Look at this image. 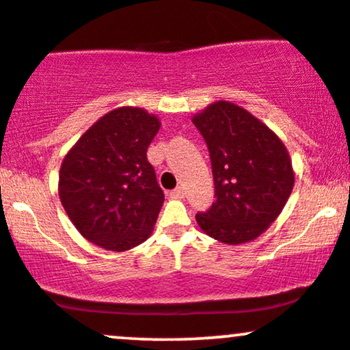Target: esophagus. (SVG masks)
<instances>
[{
    "mask_svg": "<svg viewBox=\"0 0 350 350\" xmlns=\"http://www.w3.org/2000/svg\"><path fill=\"white\" fill-rule=\"evenodd\" d=\"M170 195L175 198H183L185 197V189H183V187H176L175 190L170 191Z\"/></svg>",
    "mask_w": 350,
    "mask_h": 350,
    "instance_id": "esophagus-1",
    "label": "esophagus"
}]
</instances>
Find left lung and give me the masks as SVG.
<instances>
[{"mask_svg": "<svg viewBox=\"0 0 350 350\" xmlns=\"http://www.w3.org/2000/svg\"><path fill=\"white\" fill-rule=\"evenodd\" d=\"M212 161L215 202L197 213L202 230L237 245L264 234L294 189L287 148L249 111L217 101L193 116Z\"/></svg>", "mask_w": 350, "mask_h": 350, "instance_id": "8db88e82", "label": "left lung"}]
</instances>
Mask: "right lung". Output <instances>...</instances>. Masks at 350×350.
<instances>
[{"instance_id":"obj_1","label":"right lung","mask_w":350,"mask_h":350,"mask_svg":"<svg viewBox=\"0 0 350 350\" xmlns=\"http://www.w3.org/2000/svg\"><path fill=\"white\" fill-rule=\"evenodd\" d=\"M159 130V118L142 108H116L86 130L63 160V208L101 249H133L152 234L165 195L146 150Z\"/></svg>"}]
</instances>
